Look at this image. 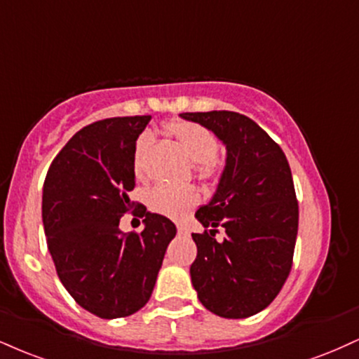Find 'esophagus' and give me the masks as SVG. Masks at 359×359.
Masks as SVG:
<instances>
[{"label":"esophagus","instance_id":"34e87169","mask_svg":"<svg viewBox=\"0 0 359 359\" xmlns=\"http://www.w3.org/2000/svg\"><path fill=\"white\" fill-rule=\"evenodd\" d=\"M177 232H179V236H189V231L184 226L177 227Z\"/></svg>","mask_w":359,"mask_h":359}]
</instances>
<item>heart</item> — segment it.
Returning a JSON list of instances; mask_svg holds the SVG:
<instances>
[{
	"label": "heart",
	"mask_w": 359,
	"mask_h": 359,
	"mask_svg": "<svg viewBox=\"0 0 359 359\" xmlns=\"http://www.w3.org/2000/svg\"><path fill=\"white\" fill-rule=\"evenodd\" d=\"M167 130L179 142L192 162H196V172L205 182L215 180L221 174V163L217 161L219 140L209 128L194 122H170ZM154 144V135L144 132L138 137L135 149H133V170L137 175L144 172V163L150 147ZM198 192L194 187H170V185H155L147 194V205L154 212L165 215L168 219L180 221L198 204Z\"/></svg>",
	"instance_id": "obj_1"
}]
</instances>
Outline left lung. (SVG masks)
<instances>
[{
	"label": "left lung",
	"mask_w": 359,
	"mask_h": 359,
	"mask_svg": "<svg viewBox=\"0 0 359 359\" xmlns=\"http://www.w3.org/2000/svg\"><path fill=\"white\" fill-rule=\"evenodd\" d=\"M180 116L212 130L227 150L217 191L196 212L205 231L192 234V286L217 316H254L273 303L292 267L299 207L287 158L245 115L214 110ZM219 226L226 232L221 243L215 239Z\"/></svg>",
	"instance_id": "8db88e82"
}]
</instances>
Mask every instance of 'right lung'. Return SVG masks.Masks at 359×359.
<instances>
[{"label":"right lung","instance_id":"1","mask_svg":"<svg viewBox=\"0 0 359 359\" xmlns=\"http://www.w3.org/2000/svg\"><path fill=\"white\" fill-rule=\"evenodd\" d=\"M150 118L86 125L53 158L43 184V227L56 274L81 308L102 319L130 316L149 303L177 232L170 219L128 198L133 149ZM130 210L146 217L138 235L118 227Z\"/></svg>","mask_w":359,"mask_h":359}]
</instances>
